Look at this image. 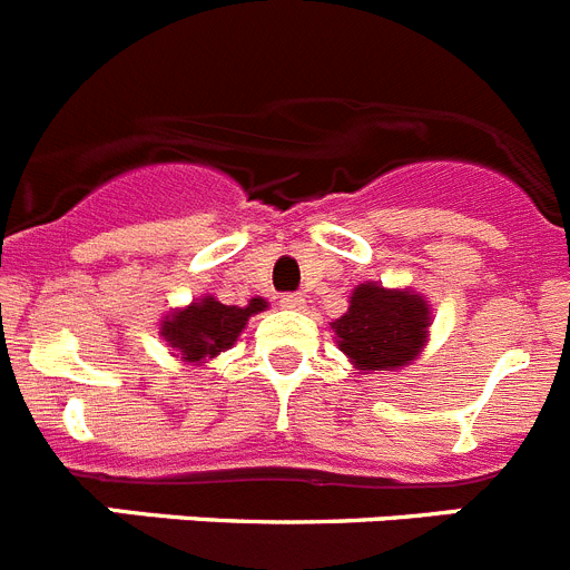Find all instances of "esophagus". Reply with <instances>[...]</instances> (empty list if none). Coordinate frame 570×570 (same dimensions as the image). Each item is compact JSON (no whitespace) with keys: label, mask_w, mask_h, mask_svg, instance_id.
<instances>
[{"label":"esophagus","mask_w":570,"mask_h":570,"mask_svg":"<svg viewBox=\"0 0 570 570\" xmlns=\"http://www.w3.org/2000/svg\"><path fill=\"white\" fill-rule=\"evenodd\" d=\"M279 305L285 311H305V305H308V299H305V296L302 294H285L279 299Z\"/></svg>","instance_id":"esophagus-1"}]
</instances>
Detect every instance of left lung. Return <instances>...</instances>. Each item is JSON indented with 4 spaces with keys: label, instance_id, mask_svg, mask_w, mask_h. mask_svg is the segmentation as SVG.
<instances>
[{
    "label": "left lung",
    "instance_id": "8db88e82",
    "mask_svg": "<svg viewBox=\"0 0 570 570\" xmlns=\"http://www.w3.org/2000/svg\"><path fill=\"white\" fill-rule=\"evenodd\" d=\"M431 305L420 291L362 282L351 291L347 311L331 322L334 340L362 374L402 371L422 356L431 336Z\"/></svg>",
    "mask_w": 570,
    "mask_h": 570
}]
</instances>
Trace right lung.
Returning <instances> with one entry per match:
<instances>
[{
	"mask_svg": "<svg viewBox=\"0 0 570 570\" xmlns=\"http://www.w3.org/2000/svg\"><path fill=\"white\" fill-rule=\"evenodd\" d=\"M265 308L268 302L262 296H254L245 308H236L205 294L185 308H170L159 322V336L168 342L170 356L183 360L185 365H205L228 351L242 336L250 316Z\"/></svg>",
	"mask_w": 570,
	"mask_h": 570,
	"instance_id": "obj_1",
	"label": "right lung"
}]
</instances>
